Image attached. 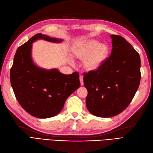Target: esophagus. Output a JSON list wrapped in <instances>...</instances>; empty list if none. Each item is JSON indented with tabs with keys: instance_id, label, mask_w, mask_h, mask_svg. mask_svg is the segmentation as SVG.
<instances>
[{
	"instance_id": "esophagus-1",
	"label": "esophagus",
	"mask_w": 153,
	"mask_h": 153,
	"mask_svg": "<svg viewBox=\"0 0 153 153\" xmlns=\"http://www.w3.org/2000/svg\"><path fill=\"white\" fill-rule=\"evenodd\" d=\"M79 80H80L81 85H83V76H79Z\"/></svg>"
}]
</instances>
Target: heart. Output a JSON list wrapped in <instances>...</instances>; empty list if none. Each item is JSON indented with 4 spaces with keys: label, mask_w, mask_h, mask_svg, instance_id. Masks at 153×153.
Listing matches in <instances>:
<instances>
[{
    "label": "heart",
    "mask_w": 153,
    "mask_h": 153,
    "mask_svg": "<svg viewBox=\"0 0 153 153\" xmlns=\"http://www.w3.org/2000/svg\"><path fill=\"white\" fill-rule=\"evenodd\" d=\"M110 49L105 43H99L94 39L75 46L72 49L73 56L83 60L84 68L89 71H96L101 67L109 56Z\"/></svg>",
    "instance_id": "heart-1"
}]
</instances>
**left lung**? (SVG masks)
<instances>
[{"mask_svg": "<svg viewBox=\"0 0 153 153\" xmlns=\"http://www.w3.org/2000/svg\"><path fill=\"white\" fill-rule=\"evenodd\" d=\"M110 56L96 71L83 74L87 89L86 106L98 117L119 114L130 104L141 80L139 53L124 38L112 35Z\"/></svg>", "mask_w": 153, "mask_h": 153, "instance_id": "obj_1", "label": "left lung"}]
</instances>
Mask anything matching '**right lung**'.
I'll return each mask as SVG.
<instances>
[{
	"instance_id": "1",
	"label": "right lung",
	"mask_w": 153,
	"mask_h": 153,
	"mask_svg": "<svg viewBox=\"0 0 153 153\" xmlns=\"http://www.w3.org/2000/svg\"><path fill=\"white\" fill-rule=\"evenodd\" d=\"M41 39L53 43L62 41L37 33L19 47L10 69V83L16 99L25 111L36 118H48L60 112L80 82L77 71L65 75L56 69L47 70L35 66L31 59L32 43Z\"/></svg>"
}]
</instances>
